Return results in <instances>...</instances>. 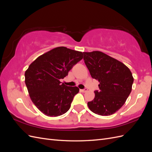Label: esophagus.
Returning a JSON list of instances; mask_svg holds the SVG:
<instances>
[{
	"mask_svg": "<svg viewBox=\"0 0 152 152\" xmlns=\"http://www.w3.org/2000/svg\"><path fill=\"white\" fill-rule=\"evenodd\" d=\"M82 93H86V92L87 91V89H80V90Z\"/></svg>",
	"mask_w": 152,
	"mask_h": 152,
	"instance_id": "34e87169",
	"label": "esophagus"
}]
</instances>
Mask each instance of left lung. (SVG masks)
I'll list each match as a JSON object with an SVG mask.
<instances>
[{
    "label": "left lung",
    "instance_id": "left-lung-1",
    "mask_svg": "<svg viewBox=\"0 0 152 152\" xmlns=\"http://www.w3.org/2000/svg\"><path fill=\"white\" fill-rule=\"evenodd\" d=\"M86 65L93 79L99 82V91L87 103L93 113L111 115L126 103L129 96L134 78L127 66L117 59L101 51L84 52Z\"/></svg>",
    "mask_w": 152,
    "mask_h": 152
}]
</instances>
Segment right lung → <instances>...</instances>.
<instances>
[{"label":"right lung","instance_id":"right-lung-1","mask_svg":"<svg viewBox=\"0 0 152 152\" xmlns=\"http://www.w3.org/2000/svg\"><path fill=\"white\" fill-rule=\"evenodd\" d=\"M82 58V52L58 47L39 56L25 71V81L30 99L45 115L58 117L70 109L79 89L61 84L59 80L67 76Z\"/></svg>","mask_w":152,"mask_h":152}]
</instances>
